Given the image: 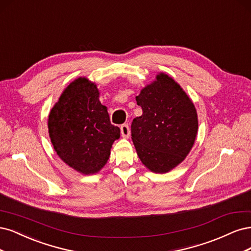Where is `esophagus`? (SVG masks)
Instances as JSON below:
<instances>
[{"mask_svg":"<svg viewBox=\"0 0 251 251\" xmlns=\"http://www.w3.org/2000/svg\"><path fill=\"white\" fill-rule=\"evenodd\" d=\"M121 134L123 137H129L130 135V128H129L128 124H123L121 126Z\"/></svg>","mask_w":251,"mask_h":251,"instance_id":"esophagus-1","label":"esophagus"}]
</instances>
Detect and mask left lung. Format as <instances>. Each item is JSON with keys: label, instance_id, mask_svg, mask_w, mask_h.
<instances>
[{"label": "left lung", "instance_id": "obj_1", "mask_svg": "<svg viewBox=\"0 0 251 251\" xmlns=\"http://www.w3.org/2000/svg\"><path fill=\"white\" fill-rule=\"evenodd\" d=\"M143 115L133 119L131 136L142 163L166 173L188 155L198 130L197 112L182 88L166 74L136 96Z\"/></svg>", "mask_w": 251, "mask_h": 251}]
</instances>
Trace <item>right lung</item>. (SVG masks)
Instances as JSON below:
<instances>
[{
    "instance_id": "1",
    "label": "right lung",
    "mask_w": 251,
    "mask_h": 251,
    "mask_svg": "<svg viewBox=\"0 0 251 251\" xmlns=\"http://www.w3.org/2000/svg\"><path fill=\"white\" fill-rule=\"evenodd\" d=\"M49 134L58 156L76 171L94 174L107 163L120 128L110 123L97 86L86 78L72 82L49 115Z\"/></svg>"
}]
</instances>
